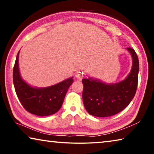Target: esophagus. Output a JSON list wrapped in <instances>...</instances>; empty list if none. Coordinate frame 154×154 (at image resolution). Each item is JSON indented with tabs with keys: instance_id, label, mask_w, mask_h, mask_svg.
I'll return each mask as SVG.
<instances>
[{
	"instance_id": "esophagus-1",
	"label": "esophagus",
	"mask_w": 154,
	"mask_h": 154,
	"mask_svg": "<svg viewBox=\"0 0 154 154\" xmlns=\"http://www.w3.org/2000/svg\"><path fill=\"white\" fill-rule=\"evenodd\" d=\"M75 78L78 80H82L83 78V73L82 72H79L75 75Z\"/></svg>"
}]
</instances>
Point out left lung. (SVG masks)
Instances as JSON below:
<instances>
[{
  "label": "left lung",
  "instance_id": "left-lung-1",
  "mask_svg": "<svg viewBox=\"0 0 154 154\" xmlns=\"http://www.w3.org/2000/svg\"><path fill=\"white\" fill-rule=\"evenodd\" d=\"M126 49L132 56V66L124 80L106 83L92 77L82 79L83 104L88 113L92 116L99 118L113 116L126 108L133 99L138 85L139 62L134 49Z\"/></svg>",
  "mask_w": 154,
  "mask_h": 154
}]
</instances>
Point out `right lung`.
<instances>
[{
    "label": "right lung",
    "instance_id": "1",
    "mask_svg": "<svg viewBox=\"0 0 154 154\" xmlns=\"http://www.w3.org/2000/svg\"><path fill=\"white\" fill-rule=\"evenodd\" d=\"M19 54L20 51L13 71V80L21 104L27 111L36 116H48L56 113L61 108L68 89L73 82V77L49 87H33L21 77Z\"/></svg>",
    "mask_w": 154,
    "mask_h": 154
}]
</instances>
